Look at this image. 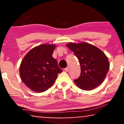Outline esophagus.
Wrapping results in <instances>:
<instances>
[{"mask_svg": "<svg viewBox=\"0 0 124 124\" xmlns=\"http://www.w3.org/2000/svg\"><path fill=\"white\" fill-rule=\"evenodd\" d=\"M69 69H70V68H69V67H68L67 68H65V70L66 71V72H68V71L69 70Z\"/></svg>", "mask_w": 124, "mask_h": 124, "instance_id": "34e87169", "label": "esophagus"}]
</instances>
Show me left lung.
<instances>
[{
	"label": "left lung",
	"instance_id": "8db88e82",
	"mask_svg": "<svg viewBox=\"0 0 124 124\" xmlns=\"http://www.w3.org/2000/svg\"><path fill=\"white\" fill-rule=\"evenodd\" d=\"M67 46L74 52L80 64V76L74 80L78 87L87 91L99 86L109 68V62L104 52L86 42L69 43Z\"/></svg>",
	"mask_w": 124,
	"mask_h": 124
}]
</instances>
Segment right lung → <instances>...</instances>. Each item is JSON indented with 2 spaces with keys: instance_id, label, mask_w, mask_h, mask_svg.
<instances>
[{
  "instance_id": "right-lung-1",
  "label": "right lung",
  "mask_w": 124,
  "mask_h": 124,
  "mask_svg": "<svg viewBox=\"0 0 124 124\" xmlns=\"http://www.w3.org/2000/svg\"><path fill=\"white\" fill-rule=\"evenodd\" d=\"M55 47L54 45L38 46L29 51L22 60L20 77L31 90L37 93L46 91L54 84L57 74L62 72L52 57Z\"/></svg>"
}]
</instances>
